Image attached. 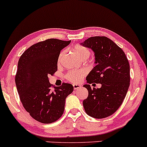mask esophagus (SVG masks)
Wrapping results in <instances>:
<instances>
[{"label":"esophagus","mask_w":147,"mask_h":147,"mask_svg":"<svg viewBox=\"0 0 147 147\" xmlns=\"http://www.w3.org/2000/svg\"><path fill=\"white\" fill-rule=\"evenodd\" d=\"M73 86H74V90H77V89L80 88V87H81L80 85H76V84H74Z\"/></svg>","instance_id":"34e87169"}]
</instances>
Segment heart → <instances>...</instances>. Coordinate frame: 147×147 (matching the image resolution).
I'll use <instances>...</instances> for the list:
<instances>
[{"mask_svg": "<svg viewBox=\"0 0 147 147\" xmlns=\"http://www.w3.org/2000/svg\"><path fill=\"white\" fill-rule=\"evenodd\" d=\"M74 51L78 55L80 58L83 59V60H86L90 57V50L88 48L84 47L82 45H76L74 48ZM65 51H62L60 53L58 57V62H60L61 59H62V56H63ZM85 72L84 71H70L67 72L65 75V78L69 80V81L73 82V83H78L80 82L82 78L85 76Z\"/></svg>", "mask_w": 147, "mask_h": 147, "instance_id": "heart-1", "label": "heart"}]
</instances>
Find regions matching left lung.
<instances>
[{"label": "left lung", "instance_id": "obj_1", "mask_svg": "<svg viewBox=\"0 0 147 147\" xmlns=\"http://www.w3.org/2000/svg\"><path fill=\"white\" fill-rule=\"evenodd\" d=\"M82 45L94 52L96 64L86 78L88 85H83L88 90L84 109L92 117L105 118L119 109L126 97L131 78L129 62L122 49L104 36L88 38ZM94 82L101 84V88L92 89L89 84Z\"/></svg>", "mask_w": 147, "mask_h": 147}]
</instances>
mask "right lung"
Returning a JSON list of instances; mask_svg holds the SVG:
<instances>
[{
  "mask_svg": "<svg viewBox=\"0 0 147 147\" xmlns=\"http://www.w3.org/2000/svg\"><path fill=\"white\" fill-rule=\"evenodd\" d=\"M71 41L49 39L34 44L21 55L15 82L23 106L32 118L42 123L58 120L65 110V99L74 91L71 84L54 87L49 80L57 70L62 49Z\"/></svg>",
  "mask_w": 147,
  "mask_h": 147,
  "instance_id": "add662e5",
  "label": "right lung"
}]
</instances>
